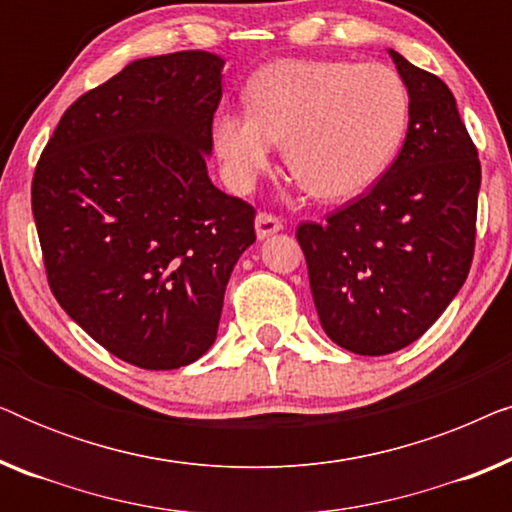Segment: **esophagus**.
<instances>
[{
  "instance_id": "obj_1",
  "label": "esophagus",
  "mask_w": 512,
  "mask_h": 512,
  "mask_svg": "<svg viewBox=\"0 0 512 512\" xmlns=\"http://www.w3.org/2000/svg\"><path fill=\"white\" fill-rule=\"evenodd\" d=\"M279 230H282V221H279L277 216L265 214V212L256 216V237H258V240H265V237L275 235V233H279Z\"/></svg>"
}]
</instances>
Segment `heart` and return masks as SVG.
Instances as JSON below:
<instances>
[{
	"instance_id": "heart-1",
	"label": "heart",
	"mask_w": 512,
	"mask_h": 512,
	"mask_svg": "<svg viewBox=\"0 0 512 512\" xmlns=\"http://www.w3.org/2000/svg\"><path fill=\"white\" fill-rule=\"evenodd\" d=\"M244 97L249 111H221L212 123L235 191H249L284 144L286 170L307 195L359 198L387 172L408 130V90L380 62L275 60L251 76Z\"/></svg>"
}]
</instances>
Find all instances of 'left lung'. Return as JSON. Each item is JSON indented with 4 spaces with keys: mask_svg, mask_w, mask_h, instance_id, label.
<instances>
[{
    "mask_svg": "<svg viewBox=\"0 0 512 512\" xmlns=\"http://www.w3.org/2000/svg\"><path fill=\"white\" fill-rule=\"evenodd\" d=\"M410 97L403 149L382 179L326 223H303L321 328L361 356L408 347L464 286L473 261L480 160L438 76L389 51Z\"/></svg>",
    "mask_w": 512,
    "mask_h": 512,
    "instance_id": "8db88e82",
    "label": "left lung"
}]
</instances>
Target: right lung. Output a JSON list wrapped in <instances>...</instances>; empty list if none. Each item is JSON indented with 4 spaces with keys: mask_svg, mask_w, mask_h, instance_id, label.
<instances>
[{
    "mask_svg": "<svg viewBox=\"0 0 512 512\" xmlns=\"http://www.w3.org/2000/svg\"><path fill=\"white\" fill-rule=\"evenodd\" d=\"M223 62L139 58L60 118L32 181L53 296L118 359L174 370L214 345L254 207L212 184Z\"/></svg>",
    "mask_w": 512,
    "mask_h": 512,
    "instance_id": "add662e5",
    "label": "right lung"
}]
</instances>
